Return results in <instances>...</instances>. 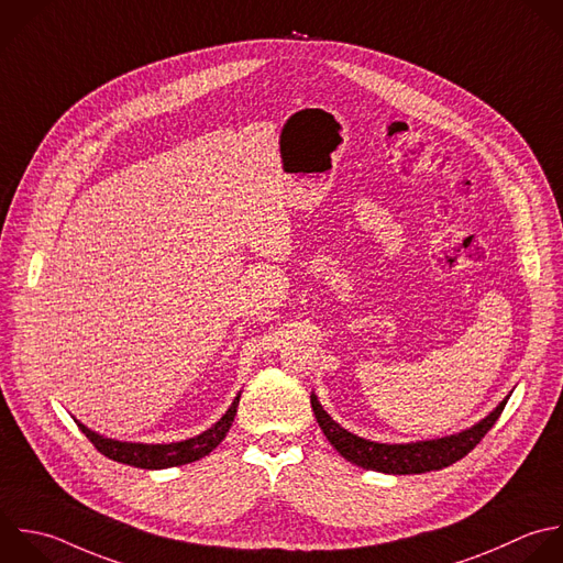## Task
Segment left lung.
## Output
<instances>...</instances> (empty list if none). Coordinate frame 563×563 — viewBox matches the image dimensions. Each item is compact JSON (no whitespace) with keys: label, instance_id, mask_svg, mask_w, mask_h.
I'll use <instances>...</instances> for the list:
<instances>
[{"label":"left lung","instance_id":"left-lung-1","mask_svg":"<svg viewBox=\"0 0 563 563\" xmlns=\"http://www.w3.org/2000/svg\"><path fill=\"white\" fill-rule=\"evenodd\" d=\"M510 396V394H508ZM508 396L479 422L471 424L468 429H462L451 435L433 438V440H418V442H400V444H387V442H374L365 440L347 429H343L332 416L321 407L317 394H310V405L314 411V418L323 431V435L330 440V444L352 464L389 473V475H409V473H427L444 468L460 457H464L495 424L499 418Z\"/></svg>","mask_w":563,"mask_h":563}]
</instances>
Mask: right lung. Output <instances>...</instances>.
<instances>
[{
  "mask_svg": "<svg viewBox=\"0 0 563 563\" xmlns=\"http://www.w3.org/2000/svg\"><path fill=\"white\" fill-rule=\"evenodd\" d=\"M238 405H240V394L233 398L231 407L227 409V413L207 431L180 440V442H169V444H145V442H123V440H114V438H106L92 429H88L84 422H79L75 418V422L79 424V429L88 435V440L110 460L121 462V464H130V466H139V468H169V466H180V464H189L196 462L205 455H209L229 433L233 418L238 413Z\"/></svg>",
  "mask_w": 563,
  "mask_h": 563,
  "instance_id": "add662e5",
  "label": "right lung"
}]
</instances>
